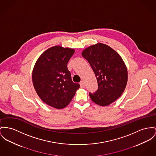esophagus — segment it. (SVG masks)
<instances>
[{
    "instance_id": "34e87169",
    "label": "esophagus",
    "mask_w": 156,
    "mask_h": 156,
    "mask_svg": "<svg viewBox=\"0 0 156 156\" xmlns=\"http://www.w3.org/2000/svg\"><path fill=\"white\" fill-rule=\"evenodd\" d=\"M80 87H81L82 88H84V82H83V81L80 82Z\"/></svg>"
}]
</instances>
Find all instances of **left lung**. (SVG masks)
I'll return each instance as SVG.
<instances>
[{
  "instance_id": "obj_1",
  "label": "left lung",
  "mask_w": 156,
  "mask_h": 156,
  "mask_svg": "<svg viewBox=\"0 0 156 156\" xmlns=\"http://www.w3.org/2000/svg\"><path fill=\"white\" fill-rule=\"evenodd\" d=\"M82 55L89 62L98 81L97 91L89 93L92 101L101 106L113 103L126 86L128 72L124 60L114 49L102 43L85 48Z\"/></svg>"
}]
</instances>
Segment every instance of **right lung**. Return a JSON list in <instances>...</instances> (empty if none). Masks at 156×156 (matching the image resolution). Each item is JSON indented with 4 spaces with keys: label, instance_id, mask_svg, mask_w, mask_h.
<instances>
[{
    "label": "right lung",
    "instance_id": "1",
    "mask_svg": "<svg viewBox=\"0 0 156 156\" xmlns=\"http://www.w3.org/2000/svg\"><path fill=\"white\" fill-rule=\"evenodd\" d=\"M74 49L56 45L49 48L39 57L32 73L34 89L42 101L52 108L66 107L80 87L73 83L67 62Z\"/></svg>",
    "mask_w": 156,
    "mask_h": 156
}]
</instances>
